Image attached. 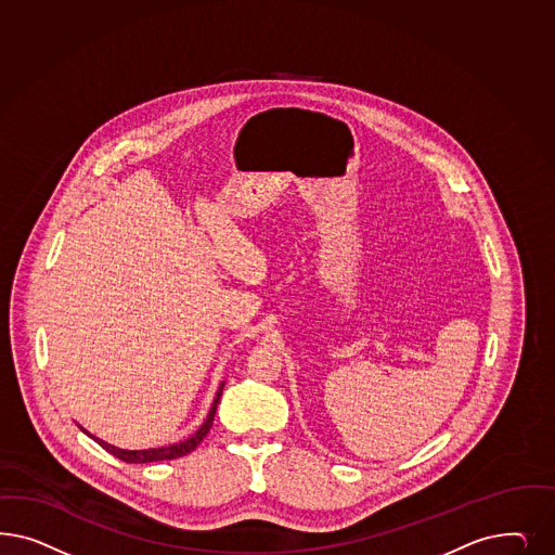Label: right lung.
<instances>
[{
    "instance_id": "1",
    "label": "right lung",
    "mask_w": 555,
    "mask_h": 555,
    "mask_svg": "<svg viewBox=\"0 0 555 555\" xmlns=\"http://www.w3.org/2000/svg\"><path fill=\"white\" fill-rule=\"evenodd\" d=\"M222 388H224V384H220V388H218V392H216L215 402H212V409L208 412V416H206V421H204V425L199 427V429L192 435V437H188L185 441H179L176 446H169V448H159V449H141V451H126V449L114 448V446H107L106 441H102V439H98V437H93L90 435L88 430V435H90L91 439L98 443V446H102V448L106 449L107 453H112L114 457H118V460H122L126 464H149V462H163V460H176V457H181V455H185V453H192L194 449L202 443V439L208 435V430L212 427V423H215V414L216 406H218V402H220V396H222Z\"/></svg>"
}]
</instances>
